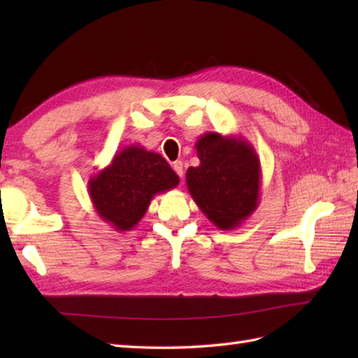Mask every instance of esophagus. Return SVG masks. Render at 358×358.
<instances>
[{
	"instance_id": "obj_1",
	"label": "esophagus",
	"mask_w": 358,
	"mask_h": 358,
	"mask_svg": "<svg viewBox=\"0 0 358 358\" xmlns=\"http://www.w3.org/2000/svg\"><path fill=\"white\" fill-rule=\"evenodd\" d=\"M172 167H173L175 173H177L180 178L183 177V173H185V169H183V163H181V162H175V163L172 164Z\"/></svg>"
}]
</instances>
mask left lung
<instances>
[{
	"mask_svg": "<svg viewBox=\"0 0 358 358\" xmlns=\"http://www.w3.org/2000/svg\"><path fill=\"white\" fill-rule=\"evenodd\" d=\"M200 166L189 167V194L212 224L238 227L260 203L262 166L255 149L237 135H201L195 143Z\"/></svg>",
	"mask_w": 358,
	"mask_h": 358,
	"instance_id": "8db88e82",
	"label": "left lung"
}]
</instances>
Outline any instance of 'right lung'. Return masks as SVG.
<instances>
[{"mask_svg":"<svg viewBox=\"0 0 358 358\" xmlns=\"http://www.w3.org/2000/svg\"><path fill=\"white\" fill-rule=\"evenodd\" d=\"M180 183L169 163L152 150L131 144L89 178L87 192L98 217L118 232L132 231L157 194Z\"/></svg>","mask_w":358,"mask_h":358,"instance_id":"add662e5","label":"right lung"}]
</instances>
